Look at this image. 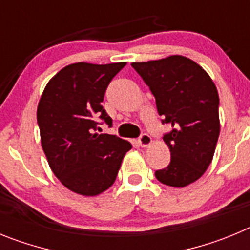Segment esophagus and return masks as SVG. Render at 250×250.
I'll return each instance as SVG.
<instances>
[{"instance_id": "34e87169", "label": "esophagus", "mask_w": 250, "mask_h": 250, "mask_svg": "<svg viewBox=\"0 0 250 250\" xmlns=\"http://www.w3.org/2000/svg\"><path fill=\"white\" fill-rule=\"evenodd\" d=\"M141 147H149L152 145V137L148 136V134H142L138 139Z\"/></svg>"}]
</instances>
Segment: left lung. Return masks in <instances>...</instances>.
I'll return each mask as SVG.
<instances>
[{"mask_svg":"<svg viewBox=\"0 0 250 250\" xmlns=\"http://www.w3.org/2000/svg\"><path fill=\"white\" fill-rule=\"evenodd\" d=\"M132 67L156 97L163 123L172 125L163 137L170 163L157 170L156 178L183 188L201 178L214 156L220 132L217 87L199 64L184 56L133 62Z\"/></svg>","mask_w":250,"mask_h":250,"instance_id":"8db88e82","label":"left lung"}]
</instances>
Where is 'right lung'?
Masks as SVG:
<instances>
[{
    "mask_svg": "<svg viewBox=\"0 0 250 250\" xmlns=\"http://www.w3.org/2000/svg\"><path fill=\"white\" fill-rule=\"evenodd\" d=\"M125 64H68L48 81L38 102L47 162L61 183L77 194L94 197L108 189L132 148L128 141L96 132L98 118L112 125L101 103L112 78Z\"/></svg>",
    "mask_w": 250,
    "mask_h": 250,
    "instance_id": "add662e5",
    "label": "right lung"
}]
</instances>
